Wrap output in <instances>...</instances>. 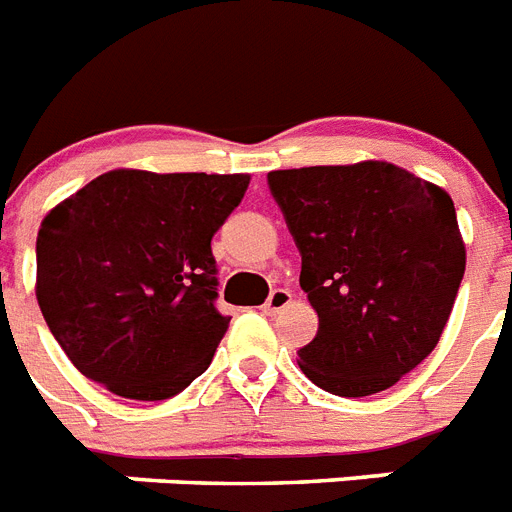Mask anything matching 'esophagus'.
Returning a JSON list of instances; mask_svg holds the SVG:
<instances>
[{
  "mask_svg": "<svg viewBox=\"0 0 512 512\" xmlns=\"http://www.w3.org/2000/svg\"><path fill=\"white\" fill-rule=\"evenodd\" d=\"M290 301H293V293H290L287 287H274L272 293H269V298H266L264 311L266 314H280L282 308L290 306Z\"/></svg>",
  "mask_w": 512,
  "mask_h": 512,
  "instance_id": "esophagus-1",
  "label": "esophagus"
}]
</instances>
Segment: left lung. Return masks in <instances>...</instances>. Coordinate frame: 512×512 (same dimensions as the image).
Segmentation results:
<instances>
[{"label":"left lung","mask_w":512,"mask_h":512,"mask_svg":"<svg viewBox=\"0 0 512 512\" xmlns=\"http://www.w3.org/2000/svg\"><path fill=\"white\" fill-rule=\"evenodd\" d=\"M301 253L319 332L298 350L316 387L374 395L437 348L466 246L453 198L387 162L266 175Z\"/></svg>","instance_id":"8db88e82"}]
</instances>
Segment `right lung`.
I'll list each match as a JSON object with an SVG mask.
<instances>
[{
	"label": "right lung",
	"mask_w": 512,
	"mask_h": 512,
	"mask_svg": "<svg viewBox=\"0 0 512 512\" xmlns=\"http://www.w3.org/2000/svg\"><path fill=\"white\" fill-rule=\"evenodd\" d=\"M248 175L112 170L54 206L36 238V298L83 377L167 400L209 369L217 311L211 238Z\"/></svg>",
	"instance_id": "obj_1"
}]
</instances>
